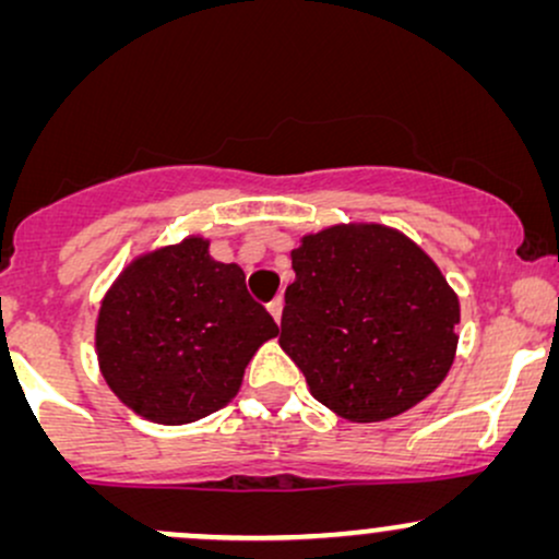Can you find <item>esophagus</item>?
<instances>
[{
  "instance_id": "1",
  "label": "esophagus",
  "mask_w": 559,
  "mask_h": 559,
  "mask_svg": "<svg viewBox=\"0 0 559 559\" xmlns=\"http://www.w3.org/2000/svg\"><path fill=\"white\" fill-rule=\"evenodd\" d=\"M267 310H271L275 323H281V312H284V297H275L273 301H267Z\"/></svg>"
}]
</instances>
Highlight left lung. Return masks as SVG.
Wrapping results in <instances>:
<instances>
[{
    "label": "left lung",
    "mask_w": 559,
    "mask_h": 559,
    "mask_svg": "<svg viewBox=\"0 0 559 559\" xmlns=\"http://www.w3.org/2000/svg\"><path fill=\"white\" fill-rule=\"evenodd\" d=\"M292 267L278 344L318 402L346 420L378 423L444 381L460 301L407 236L333 226L305 236Z\"/></svg>",
    "instance_id": "left-lung-1"
}]
</instances>
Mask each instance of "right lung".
<instances>
[{"label":"right lung","instance_id":"right-lung-1","mask_svg":"<svg viewBox=\"0 0 559 559\" xmlns=\"http://www.w3.org/2000/svg\"><path fill=\"white\" fill-rule=\"evenodd\" d=\"M273 336L278 325L249 297L241 267L215 262L207 241L191 236L120 273L96 320V355L120 402L181 426L234 400L247 362Z\"/></svg>","mask_w":559,"mask_h":559}]
</instances>
